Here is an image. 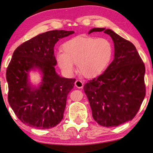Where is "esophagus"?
<instances>
[{
	"mask_svg": "<svg viewBox=\"0 0 153 153\" xmlns=\"http://www.w3.org/2000/svg\"><path fill=\"white\" fill-rule=\"evenodd\" d=\"M74 85H75V87H76L77 88L81 89V88L83 87L84 83H83V82H82L81 81H80V80H77V81H75Z\"/></svg>",
	"mask_w": 153,
	"mask_h": 153,
	"instance_id": "esophagus-1",
	"label": "esophagus"
}]
</instances>
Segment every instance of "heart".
Instances as JSON below:
<instances>
[{"mask_svg":"<svg viewBox=\"0 0 153 153\" xmlns=\"http://www.w3.org/2000/svg\"><path fill=\"white\" fill-rule=\"evenodd\" d=\"M63 52L56 53L58 66L71 75L77 64L79 72L87 78L97 76L108 68L114 55V46L107 38L76 36L64 43Z\"/></svg>","mask_w":153,"mask_h":153,"instance_id":"heart-1","label":"heart"}]
</instances>
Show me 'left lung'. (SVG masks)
Listing matches in <instances>:
<instances>
[{"label":"left lung","mask_w":153,"mask_h":153,"mask_svg":"<svg viewBox=\"0 0 153 153\" xmlns=\"http://www.w3.org/2000/svg\"><path fill=\"white\" fill-rule=\"evenodd\" d=\"M104 31L114 43V59L103 73L84 85L93 117L104 127H116L132 120L146 95L145 66L132 42L111 29L93 28L89 33Z\"/></svg>","instance_id":"obj_1"}]
</instances>
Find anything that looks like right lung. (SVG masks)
<instances>
[{"mask_svg":"<svg viewBox=\"0 0 153 153\" xmlns=\"http://www.w3.org/2000/svg\"><path fill=\"white\" fill-rule=\"evenodd\" d=\"M74 33L65 30L45 32L23 43L13 52L6 72L8 101L25 125L50 129L62 120L67 96L76 80L56 73L53 47L59 39ZM36 68L42 74V83L37 88L28 81V72Z\"/></svg>","mask_w":153,"mask_h":153,"instance_id":"obj_1","label":"right lung"}]
</instances>
